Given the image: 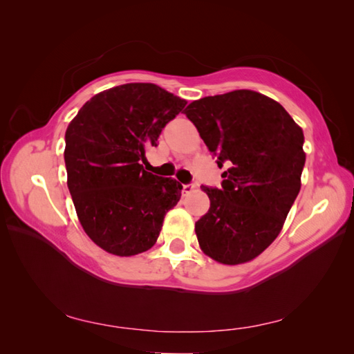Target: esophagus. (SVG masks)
<instances>
[{
    "label": "esophagus",
    "mask_w": 354,
    "mask_h": 354,
    "mask_svg": "<svg viewBox=\"0 0 354 354\" xmlns=\"http://www.w3.org/2000/svg\"><path fill=\"white\" fill-rule=\"evenodd\" d=\"M194 189H195V186L194 185H183V195H189V194H192V192H194Z\"/></svg>",
    "instance_id": "34e87169"
}]
</instances>
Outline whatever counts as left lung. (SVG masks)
Returning a JSON list of instances; mask_svg holds the SVG:
<instances>
[{
    "label": "left lung",
    "mask_w": 354,
    "mask_h": 354,
    "mask_svg": "<svg viewBox=\"0 0 354 354\" xmlns=\"http://www.w3.org/2000/svg\"><path fill=\"white\" fill-rule=\"evenodd\" d=\"M217 165L221 187L202 186L209 209L196 224L202 251L223 264L246 263L279 234L301 187L304 134L282 106L236 90L192 102L183 112Z\"/></svg>",
    "instance_id": "obj_1"
}]
</instances>
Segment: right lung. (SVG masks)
I'll list each match as a JSON object with an SVG mask.
<instances>
[{
  "instance_id": "right-lung-1",
  "label": "right lung",
  "mask_w": 354,
  "mask_h": 354,
  "mask_svg": "<svg viewBox=\"0 0 354 354\" xmlns=\"http://www.w3.org/2000/svg\"><path fill=\"white\" fill-rule=\"evenodd\" d=\"M186 106L155 84H124L95 94L65 134L68 187L85 233L113 255L155 245L165 214L177 205V180L147 173V147Z\"/></svg>"
}]
</instances>
